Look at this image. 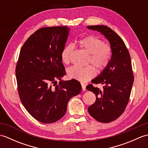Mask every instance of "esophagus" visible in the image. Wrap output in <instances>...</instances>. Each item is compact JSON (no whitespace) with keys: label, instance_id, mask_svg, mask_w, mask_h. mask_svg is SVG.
I'll use <instances>...</instances> for the list:
<instances>
[{"label":"esophagus","instance_id":"esophagus-1","mask_svg":"<svg viewBox=\"0 0 148 148\" xmlns=\"http://www.w3.org/2000/svg\"><path fill=\"white\" fill-rule=\"evenodd\" d=\"M81 86H82V89L83 91L86 90V84L84 83H81Z\"/></svg>","mask_w":148,"mask_h":148}]
</instances>
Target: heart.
<instances>
[{"label":"heart","mask_w":148,"mask_h":148,"mask_svg":"<svg viewBox=\"0 0 148 148\" xmlns=\"http://www.w3.org/2000/svg\"><path fill=\"white\" fill-rule=\"evenodd\" d=\"M79 46L88 53L89 57L88 63L93 64L99 71L104 69L108 65L112 56L111 47L104 43L99 37L88 36L81 39L78 41ZM74 47L72 45H66L61 52V59L65 64H69ZM69 76L72 79L81 81H86L95 75V69L92 65L86 67L72 66L68 69Z\"/></svg>","instance_id":"1"}]
</instances>
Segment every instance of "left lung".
Returning a JSON list of instances; mask_svg holds the SVG:
<instances>
[{
  "instance_id": "obj_1",
  "label": "left lung",
  "mask_w": 148,
  "mask_h": 148,
  "mask_svg": "<svg viewBox=\"0 0 148 148\" xmlns=\"http://www.w3.org/2000/svg\"><path fill=\"white\" fill-rule=\"evenodd\" d=\"M97 30L108 39L112 49V56L108 65L93 84H101L103 89L90 84L86 89L95 94V103L88 111L97 121L110 123L116 120L125 111L129 101L134 83V74L130 56L123 40L114 31L105 25L88 26Z\"/></svg>"
}]
</instances>
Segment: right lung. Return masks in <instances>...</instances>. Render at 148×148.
Listing matches in <instances>:
<instances>
[{
    "instance_id": "obj_1",
    "label": "right lung",
    "mask_w": 148,
    "mask_h": 148,
    "mask_svg": "<svg viewBox=\"0 0 148 148\" xmlns=\"http://www.w3.org/2000/svg\"><path fill=\"white\" fill-rule=\"evenodd\" d=\"M69 28L44 27L36 30L21 49L16 66L19 97L22 104L36 120L52 123L60 119L72 97L81 91L79 81L63 82L65 69L61 52ZM60 80L57 83V81Z\"/></svg>"
}]
</instances>
